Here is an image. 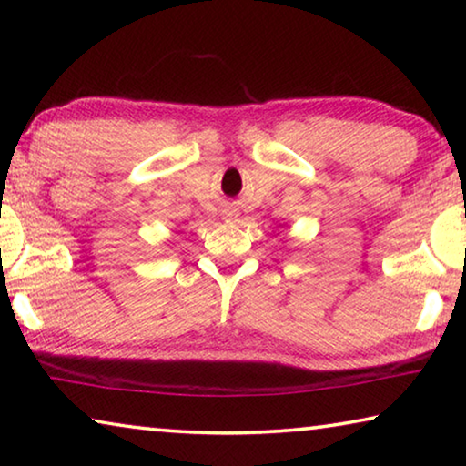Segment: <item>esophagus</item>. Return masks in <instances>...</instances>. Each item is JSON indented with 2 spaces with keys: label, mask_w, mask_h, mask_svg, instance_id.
Instances as JSON below:
<instances>
[{
  "label": "esophagus",
  "mask_w": 466,
  "mask_h": 466,
  "mask_svg": "<svg viewBox=\"0 0 466 466\" xmlns=\"http://www.w3.org/2000/svg\"><path fill=\"white\" fill-rule=\"evenodd\" d=\"M236 216H238V214H236V211L232 209V211H230V214H228V219H234Z\"/></svg>",
  "instance_id": "34e87169"
}]
</instances>
